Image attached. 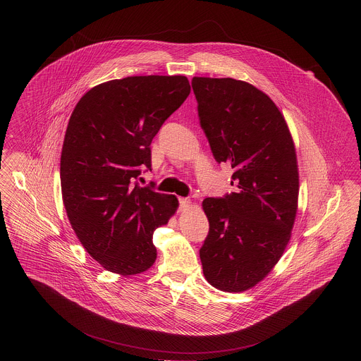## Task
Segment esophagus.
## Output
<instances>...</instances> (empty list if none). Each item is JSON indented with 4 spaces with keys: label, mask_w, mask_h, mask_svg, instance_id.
Segmentation results:
<instances>
[{
    "label": "esophagus",
    "mask_w": 361,
    "mask_h": 361,
    "mask_svg": "<svg viewBox=\"0 0 361 361\" xmlns=\"http://www.w3.org/2000/svg\"><path fill=\"white\" fill-rule=\"evenodd\" d=\"M179 203H180V208L185 211V209H188L190 204H192V202H190V199H186V197H179Z\"/></svg>",
    "instance_id": "34e87169"
}]
</instances>
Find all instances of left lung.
<instances>
[{
  "instance_id": "1",
  "label": "left lung",
  "mask_w": 361,
  "mask_h": 361,
  "mask_svg": "<svg viewBox=\"0 0 361 361\" xmlns=\"http://www.w3.org/2000/svg\"><path fill=\"white\" fill-rule=\"evenodd\" d=\"M192 87L212 154L235 169L233 192L202 204L209 222L203 272L222 292H245L272 271L290 240L299 200L295 142L276 104L253 85L195 76Z\"/></svg>"
}]
</instances>
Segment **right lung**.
I'll list each match as a JSON object with an SVG mask.
<instances>
[{
  "mask_svg": "<svg viewBox=\"0 0 361 361\" xmlns=\"http://www.w3.org/2000/svg\"><path fill=\"white\" fill-rule=\"evenodd\" d=\"M186 76H128L94 86L72 111L61 152V192L85 250L106 271L129 276L153 267L155 229L179 202L140 188L150 145L188 99Z\"/></svg>",
  "mask_w": 361,
  "mask_h": 361,
  "instance_id": "add662e5",
  "label": "right lung"
}]
</instances>
